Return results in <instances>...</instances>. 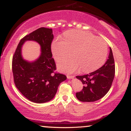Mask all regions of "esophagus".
Wrapping results in <instances>:
<instances>
[{
	"mask_svg": "<svg viewBox=\"0 0 131 131\" xmlns=\"http://www.w3.org/2000/svg\"><path fill=\"white\" fill-rule=\"evenodd\" d=\"M74 76H72V75H67V78L68 79H73L74 78Z\"/></svg>",
	"mask_w": 131,
	"mask_h": 131,
	"instance_id": "1",
	"label": "esophagus"
}]
</instances>
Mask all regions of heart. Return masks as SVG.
I'll return each instance as SVG.
<instances>
[{
    "label": "heart",
    "instance_id": "b5f03b06",
    "mask_svg": "<svg viewBox=\"0 0 131 131\" xmlns=\"http://www.w3.org/2000/svg\"><path fill=\"white\" fill-rule=\"evenodd\" d=\"M63 40L57 39L52 44V52L56 60L72 53L74 56L64 58L58 62L61 71L73 73L81 67L89 72L103 65L106 59L108 49L105 41L101 37L84 31L70 30L64 36Z\"/></svg>",
    "mask_w": 131,
    "mask_h": 131
}]
</instances>
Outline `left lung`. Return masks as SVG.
<instances>
[{"label": "left lung", "mask_w": 131, "mask_h": 131, "mask_svg": "<svg viewBox=\"0 0 131 131\" xmlns=\"http://www.w3.org/2000/svg\"><path fill=\"white\" fill-rule=\"evenodd\" d=\"M115 74V65L112 49L107 61L99 69L89 74L77 76L84 85L81 91L76 92L78 99L82 102H94L103 98L112 86Z\"/></svg>", "instance_id": "left-lung-1"}]
</instances>
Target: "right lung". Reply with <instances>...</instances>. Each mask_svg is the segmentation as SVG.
Returning <instances> with one entry per match:
<instances>
[{"instance_id": "right-lung-1", "label": "right lung", "mask_w": 131, "mask_h": 131, "mask_svg": "<svg viewBox=\"0 0 131 131\" xmlns=\"http://www.w3.org/2000/svg\"><path fill=\"white\" fill-rule=\"evenodd\" d=\"M53 39L52 29L41 27L21 39L12 58V68L15 86L28 100L43 103L51 100L56 94L61 82L67 79L57 73L51 52ZM27 40L38 42L42 53L35 62L29 63L23 60L21 47Z\"/></svg>"}]
</instances>
